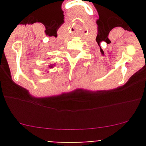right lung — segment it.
Segmentation results:
<instances>
[{"instance_id":"right-lung-1","label":"right lung","mask_w":146,"mask_h":146,"mask_svg":"<svg viewBox=\"0 0 146 146\" xmlns=\"http://www.w3.org/2000/svg\"><path fill=\"white\" fill-rule=\"evenodd\" d=\"M50 67H51H51H52V66H50Z\"/></svg>"}]
</instances>
